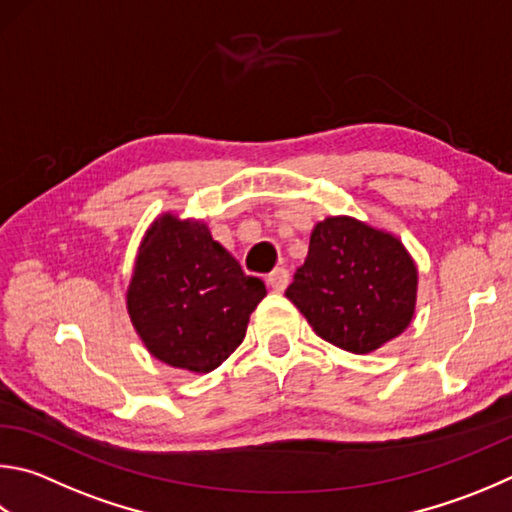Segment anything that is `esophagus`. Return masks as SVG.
Here are the masks:
<instances>
[{
    "mask_svg": "<svg viewBox=\"0 0 512 512\" xmlns=\"http://www.w3.org/2000/svg\"><path fill=\"white\" fill-rule=\"evenodd\" d=\"M266 282H268V286L273 288V291H277V293H282L284 288L288 286V271L284 266H280V268H275V271L266 277Z\"/></svg>",
    "mask_w": 512,
    "mask_h": 512,
    "instance_id": "obj_1",
    "label": "esophagus"
}]
</instances>
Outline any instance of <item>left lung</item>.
Segmentation results:
<instances>
[{
  "label": "left lung",
  "instance_id": "left-lung-1",
  "mask_svg": "<svg viewBox=\"0 0 512 512\" xmlns=\"http://www.w3.org/2000/svg\"><path fill=\"white\" fill-rule=\"evenodd\" d=\"M418 271L401 239L353 217L315 224L286 297L322 340L369 353L410 327Z\"/></svg>",
  "mask_w": 512,
  "mask_h": 512
}]
</instances>
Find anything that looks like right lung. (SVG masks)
Instances as JSON below:
<instances>
[{
  "instance_id": "add662e5",
  "label": "right lung",
  "mask_w": 512,
  "mask_h": 512,
  "mask_svg": "<svg viewBox=\"0 0 512 512\" xmlns=\"http://www.w3.org/2000/svg\"><path fill=\"white\" fill-rule=\"evenodd\" d=\"M264 295L203 221L165 212L138 248L127 313L154 358L208 374L241 345Z\"/></svg>"
}]
</instances>
